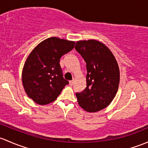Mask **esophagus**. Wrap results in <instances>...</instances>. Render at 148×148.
Segmentation results:
<instances>
[{
    "label": "esophagus",
    "mask_w": 148,
    "mask_h": 148,
    "mask_svg": "<svg viewBox=\"0 0 148 148\" xmlns=\"http://www.w3.org/2000/svg\"><path fill=\"white\" fill-rule=\"evenodd\" d=\"M74 80L69 81V85H71V86H72V85L74 84Z\"/></svg>",
    "instance_id": "obj_1"
}]
</instances>
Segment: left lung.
Listing matches in <instances>:
<instances>
[{
  "label": "left lung",
  "mask_w": 148,
  "mask_h": 148,
  "mask_svg": "<svg viewBox=\"0 0 148 148\" xmlns=\"http://www.w3.org/2000/svg\"><path fill=\"white\" fill-rule=\"evenodd\" d=\"M75 49L86 63V87L77 93L79 105L90 113L106 108L117 94L120 70L117 61L105 44L96 40L77 42Z\"/></svg>",
  "instance_id": "8db88e82"
}]
</instances>
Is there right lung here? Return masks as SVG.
Listing matches in <instances>:
<instances>
[{
	"label": "right lung",
	"instance_id": "add662e5",
	"mask_svg": "<svg viewBox=\"0 0 148 148\" xmlns=\"http://www.w3.org/2000/svg\"><path fill=\"white\" fill-rule=\"evenodd\" d=\"M74 45V41L49 37L37 45L28 55L22 72V82L28 97L36 103L53 102L69 84L63 77L60 60Z\"/></svg>",
	"mask_w": 148,
	"mask_h": 148
}]
</instances>
